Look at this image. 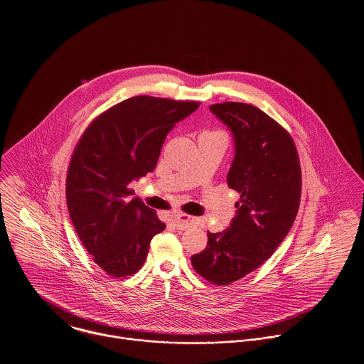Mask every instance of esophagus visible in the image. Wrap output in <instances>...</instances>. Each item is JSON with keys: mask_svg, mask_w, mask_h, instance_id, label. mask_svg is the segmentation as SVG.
Listing matches in <instances>:
<instances>
[{"mask_svg": "<svg viewBox=\"0 0 364 364\" xmlns=\"http://www.w3.org/2000/svg\"><path fill=\"white\" fill-rule=\"evenodd\" d=\"M173 225L178 230H186L194 225V218L190 215H186V213H180V215L174 216Z\"/></svg>", "mask_w": 364, "mask_h": 364, "instance_id": "1", "label": "esophagus"}]
</instances>
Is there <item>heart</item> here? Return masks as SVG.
I'll use <instances>...</instances> for the list:
<instances>
[{"instance_id":"b5f03b06","label":"heart","mask_w":364,"mask_h":364,"mask_svg":"<svg viewBox=\"0 0 364 364\" xmlns=\"http://www.w3.org/2000/svg\"><path fill=\"white\" fill-rule=\"evenodd\" d=\"M203 134H222V132H203Z\"/></svg>"}]
</instances>
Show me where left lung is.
<instances>
[{
  "label": "left lung",
  "mask_w": 364,
  "mask_h": 364,
  "mask_svg": "<svg viewBox=\"0 0 364 364\" xmlns=\"http://www.w3.org/2000/svg\"><path fill=\"white\" fill-rule=\"evenodd\" d=\"M209 109L233 134L228 184L240 200L230 228L208 232L205 250L191 264L208 282L223 286L255 271L283 242L300 206L301 168L290 134L258 107L225 102Z\"/></svg>",
  "instance_id": "obj_1"
}]
</instances>
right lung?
<instances>
[{"instance_id": "obj_1", "label": "right lung", "mask_w": 364, "mask_h": 364, "mask_svg": "<svg viewBox=\"0 0 364 364\" xmlns=\"http://www.w3.org/2000/svg\"><path fill=\"white\" fill-rule=\"evenodd\" d=\"M200 102L134 96L87 125L68 166L67 206L83 247L110 277L138 272L166 225L128 184L154 171L167 132Z\"/></svg>"}]
</instances>
